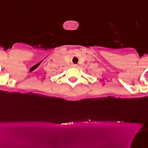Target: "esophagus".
I'll use <instances>...</instances> for the list:
<instances>
[{"instance_id":"1","label":"esophagus","mask_w":148,"mask_h":148,"mask_svg":"<svg viewBox=\"0 0 148 148\" xmlns=\"http://www.w3.org/2000/svg\"><path fill=\"white\" fill-rule=\"evenodd\" d=\"M72 66L73 67H76V66H77V64H73Z\"/></svg>"}]
</instances>
